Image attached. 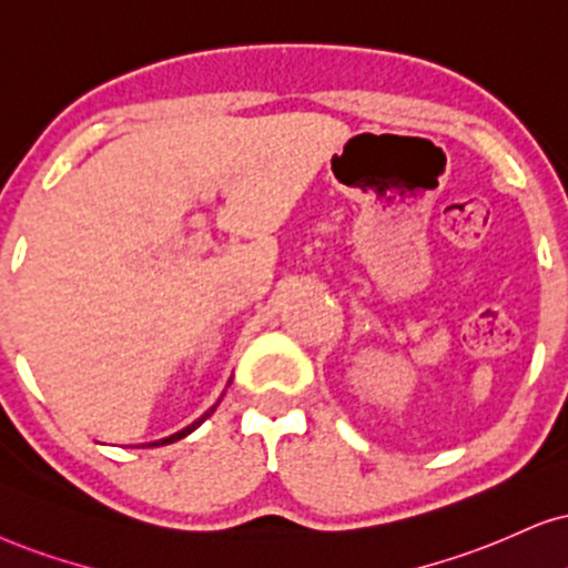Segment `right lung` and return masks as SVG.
Segmentation results:
<instances>
[{"instance_id":"obj_1","label":"right lung","mask_w":568,"mask_h":568,"mask_svg":"<svg viewBox=\"0 0 568 568\" xmlns=\"http://www.w3.org/2000/svg\"><path fill=\"white\" fill-rule=\"evenodd\" d=\"M231 383H233V377H231V379H227V385H231ZM222 396H225V393H222ZM222 396L217 398V404H214L212 408H206V412H204V414H201L196 422H191V425H189V427L178 429V433H172L170 437H162V440H154V443H146V445H170V443L181 440V437H185V435H191V433H193V429H196V427L201 425V422H204V419H210V416L214 414V408H217V406H220V400H222Z\"/></svg>"}]
</instances>
